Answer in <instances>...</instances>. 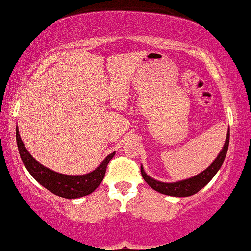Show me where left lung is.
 I'll use <instances>...</instances> for the list:
<instances>
[{"mask_svg": "<svg viewBox=\"0 0 251 251\" xmlns=\"http://www.w3.org/2000/svg\"><path fill=\"white\" fill-rule=\"evenodd\" d=\"M228 145H229V128H228L226 141H225L224 147L220 151V153L217 156V158L212 162L210 166L206 168L205 170H202L201 173H199L198 175L190 177L188 179H182L177 180V182L173 183H166V182H160L151 178V176H148L146 174L144 167L141 166V175L146 180V183L151 186V189H154L155 191L163 193L167 196H173V197H189L195 195L204 188L205 185H207L210 183V180L215 176V174L218 173L221 166H223L225 157L227 155L228 151Z\"/></svg>", "mask_w": 251, "mask_h": 251, "instance_id": "left-lung-1", "label": "left lung"}]
</instances>
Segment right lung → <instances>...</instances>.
Segmentation results:
<instances>
[{
    "label": "right lung",
    "mask_w": 251,
    "mask_h": 251,
    "mask_svg": "<svg viewBox=\"0 0 251 251\" xmlns=\"http://www.w3.org/2000/svg\"><path fill=\"white\" fill-rule=\"evenodd\" d=\"M16 141H17L18 151H20L22 161L31 176L49 191L67 199L81 198V197L94 192L98 188V185L102 183L104 176H105L107 163L116 154L113 151L107 155L96 169L84 174V175H65V174H59L52 169H49L47 167L40 164L37 160H34L32 155L28 153L26 147L24 146V142L22 141L18 127H16Z\"/></svg>",
    "instance_id": "1"
}]
</instances>
